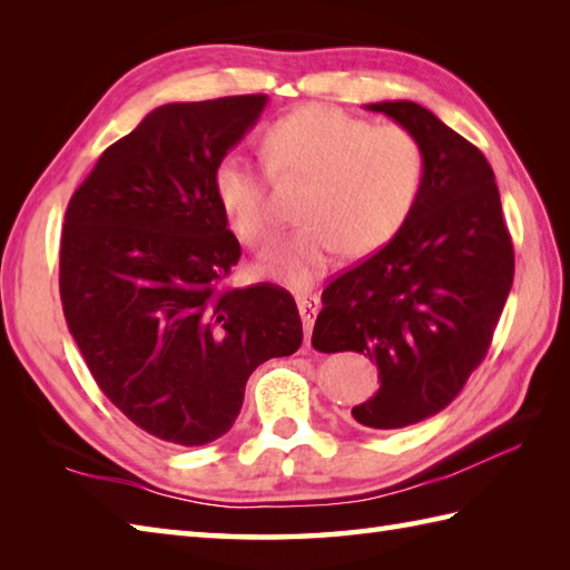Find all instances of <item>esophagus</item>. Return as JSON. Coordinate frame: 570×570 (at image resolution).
I'll use <instances>...</instances> for the list:
<instances>
[{
    "label": "esophagus",
    "instance_id": "34e87169",
    "mask_svg": "<svg viewBox=\"0 0 570 570\" xmlns=\"http://www.w3.org/2000/svg\"><path fill=\"white\" fill-rule=\"evenodd\" d=\"M296 304H298L301 321H304L306 343H308V341H311L313 323H316V316H318V311H321V298H318V296H298V298H296Z\"/></svg>",
    "mask_w": 570,
    "mask_h": 570
}]
</instances>
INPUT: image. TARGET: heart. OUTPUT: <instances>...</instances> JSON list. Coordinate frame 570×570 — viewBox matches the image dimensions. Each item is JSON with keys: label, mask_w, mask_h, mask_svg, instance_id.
<instances>
[{"label": "heart", "mask_w": 570, "mask_h": 570, "mask_svg": "<svg viewBox=\"0 0 570 570\" xmlns=\"http://www.w3.org/2000/svg\"><path fill=\"white\" fill-rule=\"evenodd\" d=\"M264 154L278 178L308 180L301 200L306 225L276 249L264 272L311 286L343 249L362 257L386 245L416 208L426 151L402 125L372 127L337 107L308 105L266 131ZM215 198L229 229L249 247L269 245L276 223L257 166L229 154L215 168Z\"/></svg>", "instance_id": "b5f03b06"}]
</instances>
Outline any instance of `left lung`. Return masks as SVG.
Returning <instances> with one entry per match:
<instances>
[{"label":"left lung","mask_w":570,"mask_h":570,"mask_svg":"<svg viewBox=\"0 0 570 570\" xmlns=\"http://www.w3.org/2000/svg\"><path fill=\"white\" fill-rule=\"evenodd\" d=\"M365 110L414 131L426 180L402 229L325 286L311 343L321 353H362L380 390L353 409L367 429H404L439 414L488 355L514 278L492 166L426 107L411 100Z\"/></svg>","instance_id":"8db88e82"}]
</instances>
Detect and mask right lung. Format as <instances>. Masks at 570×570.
Wrapping results in <instances>:
<instances>
[{
	"mask_svg": "<svg viewBox=\"0 0 570 570\" xmlns=\"http://www.w3.org/2000/svg\"><path fill=\"white\" fill-rule=\"evenodd\" d=\"M266 95L168 102L107 147L72 193L60 301L102 394L156 439L205 445L242 409L262 362L304 341L282 286H223L239 242L215 168L257 125Z\"/></svg>",
	"mask_w": 570,
	"mask_h": 570,
	"instance_id": "right-lung-1",
	"label": "right lung"
}]
</instances>
